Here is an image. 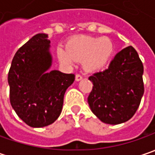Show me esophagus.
<instances>
[{"mask_svg": "<svg viewBox=\"0 0 155 155\" xmlns=\"http://www.w3.org/2000/svg\"><path fill=\"white\" fill-rule=\"evenodd\" d=\"M82 78H83V76H82V75H80V74L76 75V80L77 81L82 80Z\"/></svg>", "mask_w": 155, "mask_h": 155, "instance_id": "obj_1", "label": "esophagus"}]
</instances>
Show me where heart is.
I'll return each instance as SVG.
<instances>
[{"label": "heart", "mask_w": 155, "mask_h": 155, "mask_svg": "<svg viewBox=\"0 0 155 155\" xmlns=\"http://www.w3.org/2000/svg\"><path fill=\"white\" fill-rule=\"evenodd\" d=\"M113 51V44L107 38L80 35L69 39L66 48L59 47L58 56L65 65L72 66L78 60H82L87 71H97L106 66Z\"/></svg>", "instance_id": "heart-1"}]
</instances>
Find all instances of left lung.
Listing matches in <instances>:
<instances>
[{
    "label": "left lung",
    "instance_id": "1",
    "mask_svg": "<svg viewBox=\"0 0 155 155\" xmlns=\"http://www.w3.org/2000/svg\"><path fill=\"white\" fill-rule=\"evenodd\" d=\"M142 74L143 64L133 46L119 51L108 68L89 78L93 87L88 104L94 115L107 124L128 121L144 93Z\"/></svg>",
    "mask_w": 155,
    "mask_h": 155
}]
</instances>
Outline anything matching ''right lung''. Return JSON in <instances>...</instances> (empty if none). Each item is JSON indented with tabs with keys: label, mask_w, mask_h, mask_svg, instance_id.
<instances>
[{
	"label": "right lung",
	"mask_w": 155,
	"mask_h": 155,
	"mask_svg": "<svg viewBox=\"0 0 155 155\" xmlns=\"http://www.w3.org/2000/svg\"><path fill=\"white\" fill-rule=\"evenodd\" d=\"M38 33L16 51L9 69L10 104L28 126L42 128L60 115L64 96L75 80L74 74L48 71L51 65L50 40Z\"/></svg>",
	"instance_id": "obj_1"
}]
</instances>
